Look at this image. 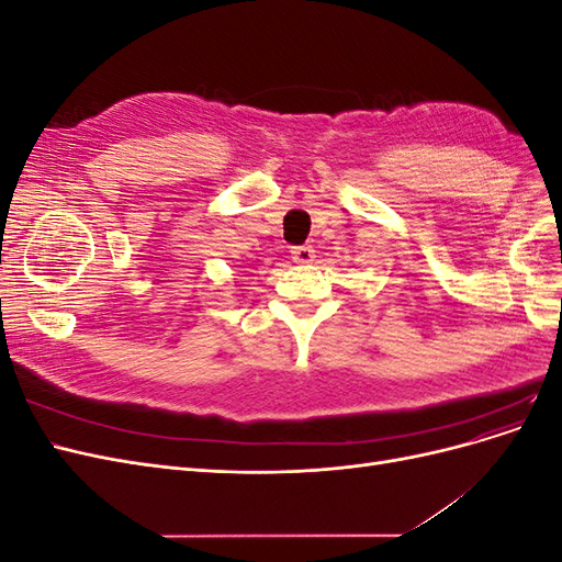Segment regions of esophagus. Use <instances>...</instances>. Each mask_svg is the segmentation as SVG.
Instances as JSON below:
<instances>
[{
  "mask_svg": "<svg viewBox=\"0 0 562 562\" xmlns=\"http://www.w3.org/2000/svg\"><path fill=\"white\" fill-rule=\"evenodd\" d=\"M291 255H293V262H297V265H310V262H314V248L312 246H295L293 250H291Z\"/></svg>",
  "mask_w": 562,
  "mask_h": 562,
  "instance_id": "esophagus-1",
  "label": "esophagus"
}]
</instances>
